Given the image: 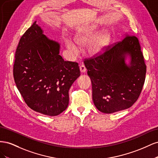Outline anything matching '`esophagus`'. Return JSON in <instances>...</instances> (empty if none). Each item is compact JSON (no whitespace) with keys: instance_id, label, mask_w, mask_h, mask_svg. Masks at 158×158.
I'll use <instances>...</instances> for the list:
<instances>
[{"instance_id":"esophagus-1","label":"esophagus","mask_w":158,"mask_h":158,"mask_svg":"<svg viewBox=\"0 0 158 158\" xmlns=\"http://www.w3.org/2000/svg\"><path fill=\"white\" fill-rule=\"evenodd\" d=\"M80 70L81 73H85V71H86V68H85V66L82 64H81V65L80 66Z\"/></svg>"}]
</instances>
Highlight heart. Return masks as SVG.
Listing matches in <instances>:
<instances>
[{"mask_svg":"<svg viewBox=\"0 0 158 158\" xmlns=\"http://www.w3.org/2000/svg\"><path fill=\"white\" fill-rule=\"evenodd\" d=\"M111 41V36L107 31L97 33L96 27L93 25L85 26L80 30L74 37V41L66 40L65 45L71 55L79 52V48L88 46V52L90 56H95L103 54Z\"/></svg>","mask_w":158,"mask_h":158,"instance_id":"obj_1","label":"heart"}]
</instances>
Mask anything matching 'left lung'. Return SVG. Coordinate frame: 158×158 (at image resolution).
Segmentation results:
<instances>
[{
    "instance_id": "obj_1",
    "label": "left lung",
    "mask_w": 158,
    "mask_h": 158,
    "mask_svg": "<svg viewBox=\"0 0 158 158\" xmlns=\"http://www.w3.org/2000/svg\"><path fill=\"white\" fill-rule=\"evenodd\" d=\"M95 106L104 113L131 107L141 93L146 66L135 36L126 37L103 54L84 60Z\"/></svg>"
}]
</instances>
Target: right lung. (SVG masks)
Instances as JSON below:
<instances>
[{"label":"right lung","instance_id":"add662e5","mask_svg":"<svg viewBox=\"0 0 158 158\" xmlns=\"http://www.w3.org/2000/svg\"><path fill=\"white\" fill-rule=\"evenodd\" d=\"M59 43L49 39L33 22L16 51L13 74L18 89L33 111L56 116L67 108L69 91L80 76L78 64L64 61Z\"/></svg>","mask_w":158,"mask_h":158}]
</instances>
